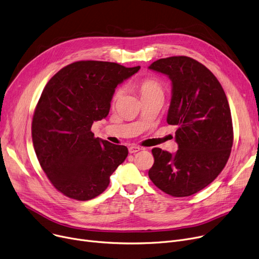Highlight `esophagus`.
I'll list each match as a JSON object with an SVG mask.
<instances>
[{"instance_id": "1", "label": "esophagus", "mask_w": 259, "mask_h": 259, "mask_svg": "<svg viewBox=\"0 0 259 259\" xmlns=\"http://www.w3.org/2000/svg\"><path fill=\"white\" fill-rule=\"evenodd\" d=\"M142 150V148L138 147V146H131L129 147V153H137L139 151Z\"/></svg>"}]
</instances>
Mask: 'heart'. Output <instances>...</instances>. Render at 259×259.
<instances>
[{
  "instance_id": "b5f03b06",
  "label": "heart",
  "mask_w": 259,
  "mask_h": 259,
  "mask_svg": "<svg viewBox=\"0 0 259 259\" xmlns=\"http://www.w3.org/2000/svg\"><path fill=\"white\" fill-rule=\"evenodd\" d=\"M140 92L142 94V97H148V95H152L156 93H162V84L160 83V80L154 77H147L142 79L139 85H138ZM122 92H124V89L122 87L116 88L112 95V102L115 103L117 102L122 95Z\"/></svg>"
}]
</instances>
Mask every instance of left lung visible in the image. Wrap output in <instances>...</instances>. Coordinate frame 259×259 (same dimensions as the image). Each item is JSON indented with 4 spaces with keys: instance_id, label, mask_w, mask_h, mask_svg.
<instances>
[{
    "instance_id": "left-lung-1",
    "label": "left lung",
    "mask_w": 259,
    "mask_h": 259,
    "mask_svg": "<svg viewBox=\"0 0 259 259\" xmlns=\"http://www.w3.org/2000/svg\"><path fill=\"white\" fill-rule=\"evenodd\" d=\"M149 69L172 81L167 122L178 126L179 145L174 154L152 149L149 178L171 196H190L211 184L229 159L233 126L226 93L208 68L191 58L159 59Z\"/></svg>"
}]
</instances>
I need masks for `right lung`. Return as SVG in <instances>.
Listing matches in <instances>:
<instances>
[{
	"instance_id": "add662e5",
	"label": "right lung",
	"mask_w": 259,
	"mask_h": 259,
	"mask_svg": "<svg viewBox=\"0 0 259 259\" xmlns=\"http://www.w3.org/2000/svg\"><path fill=\"white\" fill-rule=\"evenodd\" d=\"M140 68L79 61L62 68L45 86L33 113L32 142L40 167L65 196H99L126 159L127 147L94 138L91 126L108 115L116 86Z\"/></svg>"
}]
</instances>
